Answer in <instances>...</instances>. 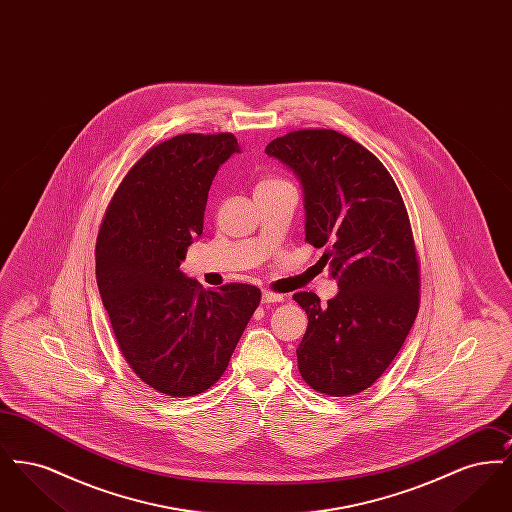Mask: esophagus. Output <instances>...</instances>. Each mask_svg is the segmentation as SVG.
Segmentation results:
<instances>
[{
    "instance_id": "esophagus-1",
    "label": "esophagus",
    "mask_w": 512,
    "mask_h": 512,
    "mask_svg": "<svg viewBox=\"0 0 512 512\" xmlns=\"http://www.w3.org/2000/svg\"><path fill=\"white\" fill-rule=\"evenodd\" d=\"M280 301H284V295L263 290V303H280Z\"/></svg>"
}]
</instances>
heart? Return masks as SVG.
Masks as SVG:
<instances>
[{"instance_id": "heart-1", "label": "heart", "mask_w": 512, "mask_h": 512, "mask_svg": "<svg viewBox=\"0 0 512 512\" xmlns=\"http://www.w3.org/2000/svg\"><path fill=\"white\" fill-rule=\"evenodd\" d=\"M265 182H272V180H265ZM261 184H263V182H261Z\"/></svg>"}]
</instances>
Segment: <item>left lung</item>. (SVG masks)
<instances>
[{"mask_svg": "<svg viewBox=\"0 0 512 512\" xmlns=\"http://www.w3.org/2000/svg\"><path fill=\"white\" fill-rule=\"evenodd\" d=\"M265 153L299 180L305 240L326 247L320 261L340 290L328 305L313 292L293 295L309 317L297 347L299 372L320 393H361L395 359L418 313L405 203L378 157L336 130L290 132Z\"/></svg>", "mask_w": 512, "mask_h": 512, "instance_id": "1", "label": "left lung"}]
</instances>
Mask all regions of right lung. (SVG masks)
I'll return each instance as SVG.
<instances>
[{
  "instance_id": "obj_1",
  "label": "right lung",
  "mask_w": 512,
  "mask_h": 512,
  "mask_svg": "<svg viewBox=\"0 0 512 512\" xmlns=\"http://www.w3.org/2000/svg\"><path fill=\"white\" fill-rule=\"evenodd\" d=\"M240 151L232 134H182L151 147L99 230L98 288L122 355L147 386L172 397L219 380L261 301L255 286L207 292L180 270L203 232L215 174Z\"/></svg>"
}]
</instances>
